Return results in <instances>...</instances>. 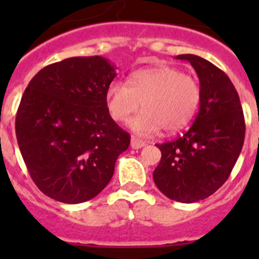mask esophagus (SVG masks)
Segmentation results:
<instances>
[{
  "mask_svg": "<svg viewBox=\"0 0 259 259\" xmlns=\"http://www.w3.org/2000/svg\"><path fill=\"white\" fill-rule=\"evenodd\" d=\"M130 146H132L133 149H142L143 146H145V142H143V140L138 139V138H135V137H132Z\"/></svg>",
  "mask_w": 259,
  "mask_h": 259,
  "instance_id": "34e87169",
  "label": "esophagus"
}]
</instances>
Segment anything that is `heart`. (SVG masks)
Returning <instances> with one entry per match:
<instances>
[{"instance_id":"b5f03b06","label":"heart","mask_w":259,"mask_h":259,"mask_svg":"<svg viewBox=\"0 0 259 259\" xmlns=\"http://www.w3.org/2000/svg\"><path fill=\"white\" fill-rule=\"evenodd\" d=\"M106 100L116 121H126L142 105L143 110L130 119L129 127L142 137H150L161 127L165 133L184 127L199 105L200 89L194 77L160 65L137 70L127 82H110Z\"/></svg>"}]
</instances>
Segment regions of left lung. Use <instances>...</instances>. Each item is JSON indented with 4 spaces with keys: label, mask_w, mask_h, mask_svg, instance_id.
Listing matches in <instances>:
<instances>
[{
    "label": "left lung",
    "mask_w": 259,
    "mask_h": 259,
    "mask_svg": "<svg viewBox=\"0 0 259 259\" xmlns=\"http://www.w3.org/2000/svg\"><path fill=\"white\" fill-rule=\"evenodd\" d=\"M177 59L189 61L197 72L199 111L182 137L156 144L161 159L153 179L165 197L194 203L209 197L228 179L244 142V116L238 93L222 70L197 55Z\"/></svg>",
    "instance_id": "8db88e82"
}]
</instances>
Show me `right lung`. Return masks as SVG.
I'll return each mask as SVG.
<instances>
[{
    "mask_svg": "<svg viewBox=\"0 0 259 259\" xmlns=\"http://www.w3.org/2000/svg\"><path fill=\"white\" fill-rule=\"evenodd\" d=\"M115 76L105 57H70L40 70L23 93L18 146L35 184L57 202L79 204L96 197L130 144L106 103Z\"/></svg>",
    "mask_w": 259,
    "mask_h": 259,
    "instance_id": "add662e5",
    "label": "right lung"
}]
</instances>
